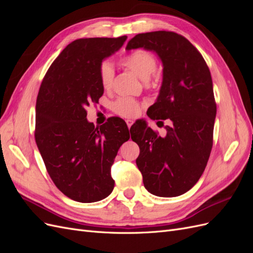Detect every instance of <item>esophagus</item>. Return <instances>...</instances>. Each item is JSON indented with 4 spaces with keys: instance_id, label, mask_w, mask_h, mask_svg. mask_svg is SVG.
Listing matches in <instances>:
<instances>
[{
    "instance_id": "34e87169",
    "label": "esophagus",
    "mask_w": 253,
    "mask_h": 253,
    "mask_svg": "<svg viewBox=\"0 0 253 253\" xmlns=\"http://www.w3.org/2000/svg\"><path fill=\"white\" fill-rule=\"evenodd\" d=\"M126 122V126H127V127L129 128V127L132 126V125H133V122H134V121H133V120H131V119H127Z\"/></svg>"
}]
</instances>
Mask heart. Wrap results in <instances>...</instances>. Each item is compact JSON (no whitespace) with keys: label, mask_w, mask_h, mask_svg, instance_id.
<instances>
[{"label":"heart","mask_w":253,"mask_h":253,"mask_svg":"<svg viewBox=\"0 0 253 253\" xmlns=\"http://www.w3.org/2000/svg\"><path fill=\"white\" fill-rule=\"evenodd\" d=\"M121 64L127 70L133 72L141 80H149L156 70V59L150 51L138 49L128 53L121 60ZM99 79L103 88L109 89L112 87L114 79V68L111 63L104 62L99 68ZM113 109L120 116L135 117L138 115L141 105L139 102L132 98L121 97L113 104Z\"/></svg>","instance_id":"obj_1"}]
</instances>
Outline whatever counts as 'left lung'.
<instances>
[{"mask_svg":"<svg viewBox=\"0 0 253 253\" xmlns=\"http://www.w3.org/2000/svg\"><path fill=\"white\" fill-rule=\"evenodd\" d=\"M136 48L155 52L162 61V86L148 116L170 122L163 137L145 121L133 127L131 138L140 149L136 164L151 194L179 196L201 178L211 153L216 116L211 74L200 51L178 34H138L126 47Z\"/></svg>","mask_w":253,"mask_h":253,"instance_id":"obj_1","label":"left lung"}]
</instances>
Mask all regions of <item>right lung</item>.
I'll use <instances>...</instances> for the list:
<instances>
[{"instance_id": "1", "label": "right lung", "mask_w": 253, "mask_h": 253, "mask_svg": "<svg viewBox=\"0 0 253 253\" xmlns=\"http://www.w3.org/2000/svg\"><path fill=\"white\" fill-rule=\"evenodd\" d=\"M126 40V36L73 41L48 68L37 97V147L53 183L76 202L94 203L112 193L111 167L129 138L118 117L98 127L86 119V108L104 91L99 68Z\"/></svg>"}]
</instances>
